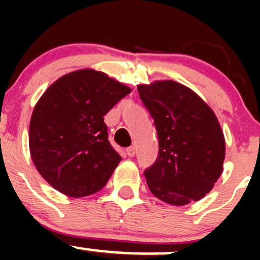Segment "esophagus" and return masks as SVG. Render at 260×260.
Returning <instances> with one entry per match:
<instances>
[{"label":"esophagus","instance_id":"esophagus-1","mask_svg":"<svg viewBox=\"0 0 260 260\" xmlns=\"http://www.w3.org/2000/svg\"><path fill=\"white\" fill-rule=\"evenodd\" d=\"M127 154L128 157H133L136 154V148L135 147H128L127 148Z\"/></svg>","mask_w":260,"mask_h":260}]
</instances>
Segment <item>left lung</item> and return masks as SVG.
<instances>
[{
    "instance_id": "1",
    "label": "left lung",
    "mask_w": 260,
    "mask_h": 260,
    "mask_svg": "<svg viewBox=\"0 0 260 260\" xmlns=\"http://www.w3.org/2000/svg\"><path fill=\"white\" fill-rule=\"evenodd\" d=\"M137 89L158 137V157L145 171L149 190L175 206L200 200L222 172L225 140L216 115L195 91L176 81Z\"/></svg>"
}]
</instances>
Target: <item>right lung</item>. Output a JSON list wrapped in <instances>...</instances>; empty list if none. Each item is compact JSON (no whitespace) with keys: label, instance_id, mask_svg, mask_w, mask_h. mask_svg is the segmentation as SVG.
Here are the masks:
<instances>
[{"label":"right lung","instance_id":"obj_1","mask_svg":"<svg viewBox=\"0 0 260 260\" xmlns=\"http://www.w3.org/2000/svg\"><path fill=\"white\" fill-rule=\"evenodd\" d=\"M131 88L93 69L59 78L34 108L28 146L41 176L72 198L102 190L122 157L108 141L104 115Z\"/></svg>","mask_w":260,"mask_h":260}]
</instances>
